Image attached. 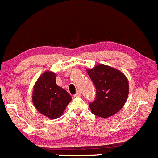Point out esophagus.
Masks as SVG:
<instances>
[{
  "label": "esophagus",
  "mask_w": 158,
  "mask_h": 158,
  "mask_svg": "<svg viewBox=\"0 0 158 158\" xmlns=\"http://www.w3.org/2000/svg\"><path fill=\"white\" fill-rule=\"evenodd\" d=\"M81 95V91H80V90H78L77 91V93H76V94H75V96H76V97H80Z\"/></svg>",
  "instance_id": "1"
}]
</instances>
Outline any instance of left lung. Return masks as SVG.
<instances>
[{
	"label": "left lung",
	"instance_id": "8db88e82",
	"mask_svg": "<svg viewBox=\"0 0 158 158\" xmlns=\"http://www.w3.org/2000/svg\"><path fill=\"white\" fill-rule=\"evenodd\" d=\"M87 72L97 90L96 99L89 104L92 114L102 118L117 114L124 106L129 92L126 75L118 69L102 64Z\"/></svg>",
	"mask_w": 158,
	"mask_h": 158
}]
</instances>
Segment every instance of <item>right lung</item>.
Wrapping results in <instances>:
<instances>
[{"label": "right lung", "mask_w": 158, "mask_h": 158, "mask_svg": "<svg viewBox=\"0 0 158 158\" xmlns=\"http://www.w3.org/2000/svg\"><path fill=\"white\" fill-rule=\"evenodd\" d=\"M56 79L54 72H44L35 81L32 96L38 111L51 119L60 117L72 99L68 91L56 85Z\"/></svg>", "instance_id": "right-lung-1"}]
</instances>
